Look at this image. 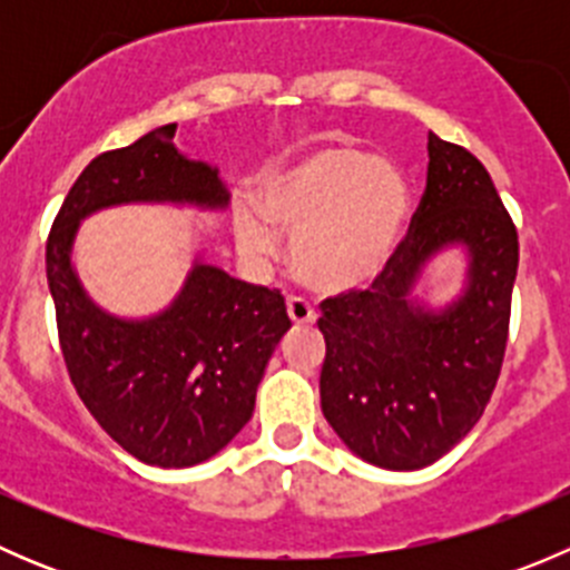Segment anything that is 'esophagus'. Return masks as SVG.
I'll list each match as a JSON object with an SVG mask.
<instances>
[{"instance_id":"1","label":"esophagus","mask_w":570,"mask_h":570,"mask_svg":"<svg viewBox=\"0 0 570 570\" xmlns=\"http://www.w3.org/2000/svg\"><path fill=\"white\" fill-rule=\"evenodd\" d=\"M286 314H289L292 325H314V320H317V314H314V308L308 306L303 297H289L286 301Z\"/></svg>"}]
</instances>
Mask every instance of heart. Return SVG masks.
<instances>
[{
    "mask_svg": "<svg viewBox=\"0 0 570 570\" xmlns=\"http://www.w3.org/2000/svg\"><path fill=\"white\" fill-rule=\"evenodd\" d=\"M407 217L396 165L350 146H322L258 178L256 204L234 212V237L253 264L292 234V267L322 295L361 289L386 269Z\"/></svg>",
    "mask_w": 570,
    "mask_h": 570,
    "instance_id": "1",
    "label": "heart"
}]
</instances>
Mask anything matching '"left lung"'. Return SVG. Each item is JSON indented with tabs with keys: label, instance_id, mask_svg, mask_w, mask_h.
Listing matches in <instances>:
<instances>
[{
	"label": "left lung",
	"instance_id": "left-lung-1",
	"mask_svg": "<svg viewBox=\"0 0 570 570\" xmlns=\"http://www.w3.org/2000/svg\"><path fill=\"white\" fill-rule=\"evenodd\" d=\"M428 187L411 228L370 289L320 303V400L327 424L366 463L413 471L480 422L499 372L519 269V234L480 159L430 131ZM461 244L466 289L441 313L410 297L423 264Z\"/></svg>",
	"mask_w": 570,
	"mask_h": 570
}]
</instances>
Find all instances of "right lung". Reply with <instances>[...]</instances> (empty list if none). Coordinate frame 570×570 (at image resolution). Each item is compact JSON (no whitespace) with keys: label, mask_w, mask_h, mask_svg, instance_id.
Instances as JSON below:
<instances>
[{"label":"right lung","mask_w":570,"mask_h":570,"mask_svg":"<svg viewBox=\"0 0 570 570\" xmlns=\"http://www.w3.org/2000/svg\"><path fill=\"white\" fill-rule=\"evenodd\" d=\"M176 124L105 151L68 189L46 243V278L66 370L101 430L148 465L209 461L248 424L269 355L292 327L278 289L195 262L181 292L148 320L101 312L71 264L79 223L118 204L226 209L217 168L174 146Z\"/></svg>","instance_id":"obj_1"}]
</instances>
